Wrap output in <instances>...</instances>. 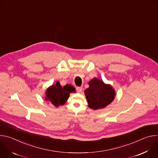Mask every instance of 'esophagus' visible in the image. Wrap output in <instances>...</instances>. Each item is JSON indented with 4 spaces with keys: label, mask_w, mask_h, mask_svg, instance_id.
<instances>
[{
    "label": "esophagus",
    "mask_w": 158,
    "mask_h": 158,
    "mask_svg": "<svg viewBox=\"0 0 158 158\" xmlns=\"http://www.w3.org/2000/svg\"><path fill=\"white\" fill-rule=\"evenodd\" d=\"M82 90V87H76V91L77 93H81Z\"/></svg>",
    "instance_id": "esophagus-1"
}]
</instances>
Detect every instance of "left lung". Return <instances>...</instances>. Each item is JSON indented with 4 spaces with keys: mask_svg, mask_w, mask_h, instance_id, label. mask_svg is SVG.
<instances>
[{
    "mask_svg": "<svg viewBox=\"0 0 158 158\" xmlns=\"http://www.w3.org/2000/svg\"><path fill=\"white\" fill-rule=\"evenodd\" d=\"M88 84L89 87L84 93L90 108L95 110L104 108L114 99V90L101 80L94 78Z\"/></svg>",
    "mask_w": 158,
    "mask_h": 158,
    "instance_id": "obj_1",
    "label": "left lung"
}]
</instances>
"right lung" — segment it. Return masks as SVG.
<instances>
[{"instance_id": "right-lung-1", "label": "right lung", "mask_w": 158, "mask_h": 158, "mask_svg": "<svg viewBox=\"0 0 158 158\" xmlns=\"http://www.w3.org/2000/svg\"><path fill=\"white\" fill-rule=\"evenodd\" d=\"M74 92H76V89L73 85L66 84L62 87L60 82L57 81L55 85H52L47 89V98L45 99L49 101L56 107H58L64 104L68 99L70 93Z\"/></svg>"}]
</instances>
